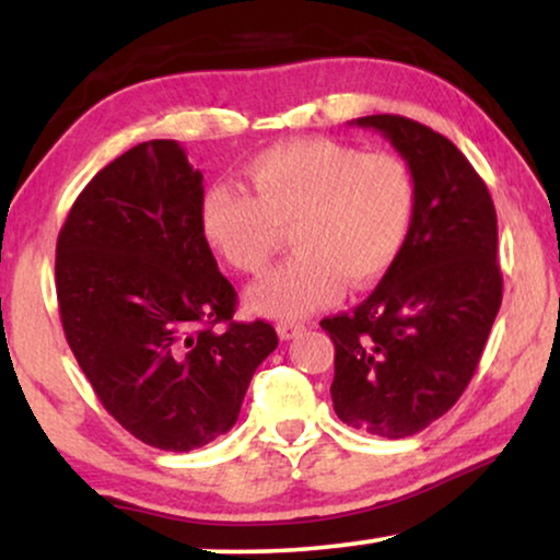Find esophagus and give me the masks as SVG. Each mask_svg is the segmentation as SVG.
<instances>
[{
    "mask_svg": "<svg viewBox=\"0 0 560 560\" xmlns=\"http://www.w3.org/2000/svg\"><path fill=\"white\" fill-rule=\"evenodd\" d=\"M303 331H305V326L298 324V320H280V324H278V334H280L282 341L295 339V336H301Z\"/></svg>",
    "mask_w": 560,
    "mask_h": 560,
    "instance_id": "obj_1",
    "label": "esophagus"
}]
</instances>
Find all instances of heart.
Returning a JSON list of instances; mask_svg holds the SVG:
<instances>
[{"label":"heart","instance_id":"obj_1","mask_svg":"<svg viewBox=\"0 0 560 560\" xmlns=\"http://www.w3.org/2000/svg\"><path fill=\"white\" fill-rule=\"evenodd\" d=\"M247 188L217 183L203 194L206 240L240 272L270 270L293 226L295 257L249 288L247 305L301 318L331 305L343 285H374L400 257L416 217V180L389 152L334 140H290L249 160Z\"/></svg>","mask_w":560,"mask_h":560}]
</instances>
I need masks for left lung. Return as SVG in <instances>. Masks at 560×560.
Masks as SVG:
<instances>
[{
  "mask_svg": "<svg viewBox=\"0 0 560 560\" xmlns=\"http://www.w3.org/2000/svg\"><path fill=\"white\" fill-rule=\"evenodd\" d=\"M354 125L395 144L416 180V217L400 257L351 313L324 318L331 336L334 410L380 439H408L469 385L502 303L492 196L462 150L397 114Z\"/></svg>",
  "mask_w": 560,
  "mask_h": 560,
  "instance_id": "obj_1",
  "label": "left lung"
}]
</instances>
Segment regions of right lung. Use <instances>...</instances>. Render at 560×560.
I'll return each mask as SVG.
<instances>
[{
	"label": "right lung",
	"instance_id": "1",
	"mask_svg": "<svg viewBox=\"0 0 560 560\" xmlns=\"http://www.w3.org/2000/svg\"><path fill=\"white\" fill-rule=\"evenodd\" d=\"M203 175L175 140L98 171L56 244L66 341L98 400L148 446L201 448L240 418L252 374L278 347L234 320L236 290L201 229Z\"/></svg>",
	"mask_w": 560,
	"mask_h": 560
}]
</instances>
